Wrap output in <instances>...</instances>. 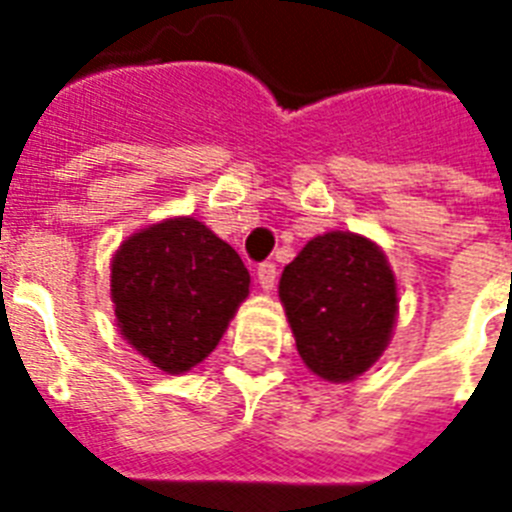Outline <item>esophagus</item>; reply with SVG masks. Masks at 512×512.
I'll return each instance as SVG.
<instances>
[{"label": "esophagus", "mask_w": 512, "mask_h": 512, "mask_svg": "<svg viewBox=\"0 0 512 512\" xmlns=\"http://www.w3.org/2000/svg\"><path fill=\"white\" fill-rule=\"evenodd\" d=\"M276 276H279V271H276L273 263H263L257 268V281H260V289H265V292H271L276 287Z\"/></svg>", "instance_id": "34e87169"}]
</instances>
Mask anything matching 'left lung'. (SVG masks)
Wrapping results in <instances>:
<instances>
[{
  "label": "left lung",
  "mask_w": 512,
  "mask_h": 512,
  "mask_svg": "<svg viewBox=\"0 0 512 512\" xmlns=\"http://www.w3.org/2000/svg\"><path fill=\"white\" fill-rule=\"evenodd\" d=\"M279 300L303 364L327 382L369 372L398 319L388 255L377 241L350 231L308 241L281 273Z\"/></svg>",
  "instance_id": "left-lung-1"
}]
</instances>
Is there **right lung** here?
Returning a JSON list of instances; mask_svg holds the SVG:
<instances>
[{"mask_svg":"<svg viewBox=\"0 0 512 512\" xmlns=\"http://www.w3.org/2000/svg\"><path fill=\"white\" fill-rule=\"evenodd\" d=\"M231 244L196 217L140 228L111 257V303L122 337L167 374L191 372L217 348L249 295Z\"/></svg>","mask_w":512,"mask_h":512,"instance_id":"add662e5","label":"right lung"}]
</instances>
